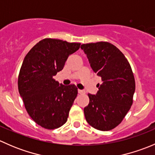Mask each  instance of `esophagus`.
<instances>
[{"label": "esophagus", "instance_id": "34e87169", "mask_svg": "<svg viewBox=\"0 0 155 155\" xmlns=\"http://www.w3.org/2000/svg\"><path fill=\"white\" fill-rule=\"evenodd\" d=\"M78 93L80 94H82L85 93V91H84L83 90H80V89H79V90H78Z\"/></svg>", "mask_w": 155, "mask_h": 155}]
</instances>
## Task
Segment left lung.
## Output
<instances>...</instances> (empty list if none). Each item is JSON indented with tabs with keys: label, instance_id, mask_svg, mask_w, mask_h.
Here are the masks:
<instances>
[{
	"label": "left lung",
	"instance_id": "1",
	"mask_svg": "<svg viewBox=\"0 0 155 155\" xmlns=\"http://www.w3.org/2000/svg\"><path fill=\"white\" fill-rule=\"evenodd\" d=\"M81 48L102 80L96 94H87L85 119L95 129L110 130L122 121L132 106L136 87L132 69L124 54L108 42L82 44Z\"/></svg>",
	"mask_w": 155,
	"mask_h": 155
}]
</instances>
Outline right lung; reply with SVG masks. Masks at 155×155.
<instances>
[{
    "instance_id": "1",
    "label": "right lung",
    "mask_w": 155,
    "mask_h": 155,
    "mask_svg": "<svg viewBox=\"0 0 155 155\" xmlns=\"http://www.w3.org/2000/svg\"><path fill=\"white\" fill-rule=\"evenodd\" d=\"M79 47L80 43L46 38L25 57L18 75V92L28 115L42 127L55 129L68 121L77 87L59 84L53 76Z\"/></svg>"
}]
</instances>
